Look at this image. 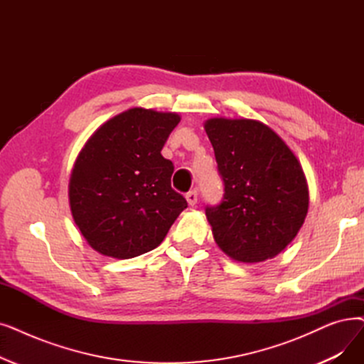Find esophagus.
<instances>
[{
  "mask_svg": "<svg viewBox=\"0 0 364 364\" xmlns=\"http://www.w3.org/2000/svg\"><path fill=\"white\" fill-rule=\"evenodd\" d=\"M186 199H187L188 205H191V207H193V205H196V202H198V192L196 191H191L188 193H186Z\"/></svg>",
  "mask_w": 364,
  "mask_h": 364,
  "instance_id": "obj_1",
  "label": "esophagus"
}]
</instances>
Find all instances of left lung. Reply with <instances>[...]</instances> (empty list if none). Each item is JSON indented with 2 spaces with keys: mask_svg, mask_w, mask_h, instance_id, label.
Returning <instances> with one entry per match:
<instances>
[{
  "mask_svg": "<svg viewBox=\"0 0 364 364\" xmlns=\"http://www.w3.org/2000/svg\"><path fill=\"white\" fill-rule=\"evenodd\" d=\"M225 181V198L205 211L214 241L230 259H274L302 228L309 191L302 165L269 126L255 119L203 123Z\"/></svg>",
  "mask_w": 364,
  "mask_h": 364,
  "instance_id": "left-lung-1",
  "label": "left lung"
}]
</instances>
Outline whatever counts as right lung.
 Wrapping results in <instances>:
<instances>
[{"mask_svg":"<svg viewBox=\"0 0 364 364\" xmlns=\"http://www.w3.org/2000/svg\"><path fill=\"white\" fill-rule=\"evenodd\" d=\"M180 114L134 107L107 120L78 153L68 184L74 223L100 255L132 259L151 251L187 208L171 187L161 150Z\"/></svg>","mask_w":364,"mask_h":364,"instance_id":"obj_1","label":"right lung"}]
</instances>
